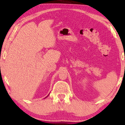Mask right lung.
Segmentation results:
<instances>
[{
    "label": "right lung",
    "mask_w": 125,
    "mask_h": 125,
    "mask_svg": "<svg viewBox=\"0 0 125 125\" xmlns=\"http://www.w3.org/2000/svg\"><path fill=\"white\" fill-rule=\"evenodd\" d=\"M46 97H45V98H46Z\"/></svg>",
    "instance_id": "1"
}]
</instances>
